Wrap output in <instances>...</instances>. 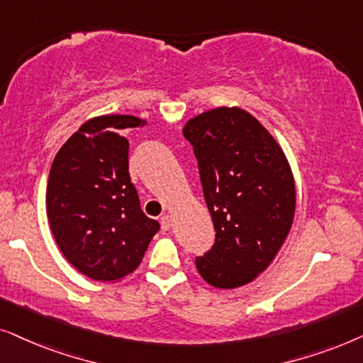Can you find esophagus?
Returning a JSON list of instances; mask_svg holds the SVG:
<instances>
[{"mask_svg":"<svg viewBox=\"0 0 363 363\" xmlns=\"http://www.w3.org/2000/svg\"><path fill=\"white\" fill-rule=\"evenodd\" d=\"M161 229H162V230H169V229H171V217H169L167 214L161 217Z\"/></svg>","mask_w":363,"mask_h":363,"instance_id":"obj_1","label":"esophagus"}]
</instances>
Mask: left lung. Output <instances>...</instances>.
I'll return each mask as SVG.
<instances>
[{
  "instance_id": "obj_1",
  "label": "left lung",
  "mask_w": 363,
  "mask_h": 363,
  "mask_svg": "<svg viewBox=\"0 0 363 363\" xmlns=\"http://www.w3.org/2000/svg\"><path fill=\"white\" fill-rule=\"evenodd\" d=\"M199 166L214 222L211 250L196 267L217 289L245 286L282 247L296 212V184L282 149L254 116L217 108L182 129Z\"/></svg>"
}]
</instances>
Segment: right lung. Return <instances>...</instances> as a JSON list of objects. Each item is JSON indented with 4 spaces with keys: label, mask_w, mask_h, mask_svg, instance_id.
<instances>
[{
    "label": "right lung",
    "mask_w": 363,
    "mask_h": 363,
    "mask_svg": "<svg viewBox=\"0 0 363 363\" xmlns=\"http://www.w3.org/2000/svg\"><path fill=\"white\" fill-rule=\"evenodd\" d=\"M144 121L109 114L81 125L52 161L46 212L61 252L81 274L111 282L131 274L159 230L129 176V129Z\"/></svg>",
    "instance_id": "1"
}]
</instances>
